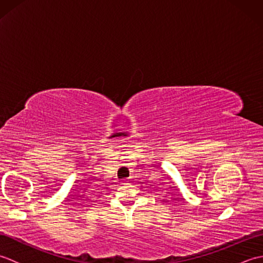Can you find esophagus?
<instances>
[{"mask_svg": "<svg viewBox=\"0 0 263 263\" xmlns=\"http://www.w3.org/2000/svg\"><path fill=\"white\" fill-rule=\"evenodd\" d=\"M121 183H125V181H122V182H121Z\"/></svg>", "mask_w": 263, "mask_h": 263, "instance_id": "1", "label": "esophagus"}]
</instances>
